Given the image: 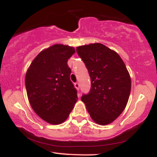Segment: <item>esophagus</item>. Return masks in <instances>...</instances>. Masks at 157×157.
Masks as SVG:
<instances>
[{
	"label": "esophagus",
	"mask_w": 157,
	"mask_h": 157,
	"mask_svg": "<svg viewBox=\"0 0 157 157\" xmlns=\"http://www.w3.org/2000/svg\"><path fill=\"white\" fill-rule=\"evenodd\" d=\"M75 88H76L77 90L80 89V84H79V82H75Z\"/></svg>",
	"instance_id": "esophagus-1"
}]
</instances>
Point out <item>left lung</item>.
Wrapping results in <instances>:
<instances>
[{
  "label": "left lung",
  "mask_w": 157,
  "mask_h": 157,
  "mask_svg": "<svg viewBox=\"0 0 157 157\" xmlns=\"http://www.w3.org/2000/svg\"><path fill=\"white\" fill-rule=\"evenodd\" d=\"M91 78L89 94L81 100L92 120L99 125L112 122L125 109L131 82L123 60L116 52L101 44L77 47Z\"/></svg>",
  "instance_id": "1"
}]
</instances>
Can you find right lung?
Listing matches in <instances>:
<instances>
[{"label": "right lung", "mask_w": 157, "mask_h": 157, "mask_svg": "<svg viewBox=\"0 0 157 157\" xmlns=\"http://www.w3.org/2000/svg\"><path fill=\"white\" fill-rule=\"evenodd\" d=\"M75 52L71 46L55 44L40 52L27 70L25 84L30 105L50 124L63 122L77 102V91L67 64Z\"/></svg>", "instance_id": "right-lung-1"}]
</instances>
